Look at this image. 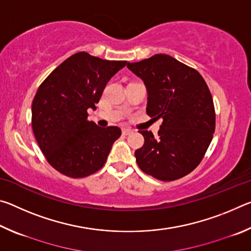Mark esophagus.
Wrapping results in <instances>:
<instances>
[{
	"label": "esophagus",
	"mask_w": 251,
	"mask_h": 251,
	"mask_svg": "<svg viewBox=\"0 0 251 251\" xmlns=\"http://www.w3.org/2000/svg\"><path fill=\"white\" fill-rule=\"evenodd\" d=\"M122 133H123V135H124V136H128V135H130L131 133H133V130L128 129V128H125V129L122 130Z\"/></svg>",
	"instance_id": "esophagus-1"
}]
</instances>
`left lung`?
<instances>
[{
	"mask_svg": "<svg viewBox=\"0 0 251 251\" xmlns=\"http://www.w3.org/2000/svg\"><path fill=\"white\" fill-rule=\"evenodd\" d=\"M147 90V115L163 123L158 136L139 130L144 146L135 151L138 167L171 181L193 172L210 145L216 116L205 79L196 70L166 54L127 63Z\"/></svg>",
	"mask_w": 251,
	"mask_h": 251,
	"instance_id": "obj_1",
	"label": "left lung"
}]
</instances>
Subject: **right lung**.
<instances>
[{"label": "right lung", "instance_id": "obj_1", "mask_svg": "<svg viewBox=\"0 0 251 251\" xmlns=\"http://www.w3.org/2000/svg\"><path fill=\"white\" fill-rule=\"evenodd\" d=\"M127 64L78 52L50 73L32 103V128L50 166L72 178L90 176L104 166L117 126L106 128L88 121L108 80Z\"/></svg>", "mask_w": 251, "mask_h": 251}]
</instances>
